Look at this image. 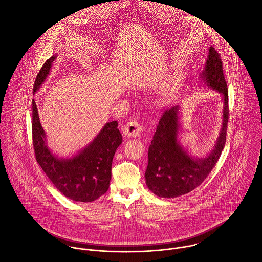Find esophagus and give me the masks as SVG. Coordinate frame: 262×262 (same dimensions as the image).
<instances>
[{
  "label": "esophagus",
  "instance_id": "1",
  "mask_svg": "<svg viewBox=\"0 0 262 262\" xmlns=\"http://www.w3.org/2000/svg\"><path fill=\"white\" fill-rule=\"evenodd\" d=\"M143 132V126L137 121H129L123 126V135L127 138H136Z\"/></svg>",
  "mask_w": 262,
  "mask_h": 262
}]
</instances>
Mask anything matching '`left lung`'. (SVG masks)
I'll use <instances>...</instances> for the list:
<instances>
[{
	"label": "left lung",
	"mask_w": 262,
	"mask_h": 262,
	"mask_svg": "<svg viewBox=\"0 0 262 262\" xmlns=\"http://www.w3.org/2000/svg\"><path fill=\"white\" fill-rule=\"evenodd\" d=\"M200 79L222 95L224 101L223 123L212 151L202 158L189 155L180 144V106L164 111L148 151V166L145 172L147 187L156 196L176 198L200 186L216 164L226 144L229 120V91L223 71V61L213 47Z\"/></svg>",
	"instance_id": "left-lung-1"
}]
</instances>
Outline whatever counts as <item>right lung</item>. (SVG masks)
I'll use <instances>...</instances> for the list:
<instances>
[{
  "label": "right lung",
  "mask_w": 262,
  "mask_h": 262,
  "mask_svg": "<svg viewBox=\"0 0 262 262\" xmlns=\"http://www.w3.org/2000/svg\"><path fill=\"white\" fill-rule=\"evenodd\" d=\"M56 55L48 59L36 75L33 93L47 79ZM117 121L107 122L97 137L70 158H59L49 149L37 107L32 100V140L35 159L43 172L65 197L78 202H92L104 195L111 180L112 160L122 143Z\"/></svg>",
  "instance_id": "right-lung-1"
}]
</instances>
